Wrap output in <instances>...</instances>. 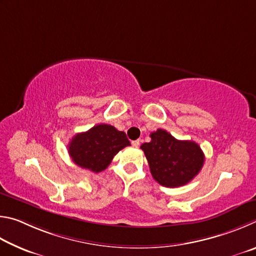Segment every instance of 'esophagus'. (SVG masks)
<instances>
[{
  "instance_id": "34e87169",
  "label": "esophagus",
  "mask_w": 256,
  "mask_h": 256,
  "mask_svg": "<svg viewBox=\"0 0 256 256\" xmlns=\"http://www.w3.org/2000/svg\"><path fill=\"white\" fill-rule=\"evenodd\" d=\"M132 145L134 146V147H138L140 145V140H132Z\"/></svg>"
}]
</instances>
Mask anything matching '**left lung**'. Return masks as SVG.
<instances>
[{
    "instance_id": "obj_1",
    "label": "left lung",
    "mask_w": 256,
    "mask_h": 256,
    "mask_svg": "<svg viewBox=\"0 0 256 256\" xmlns=\"http://www.w3.org/2000/svg\"><path fill=\"white\" fill-rule=\"evenodd\" d=\"M152 140L144 142V150L154 180L166 188L189 183L200 172L204 155L192 140H178L164 129L150 134Z\"/></svg>"
}]
</instances>
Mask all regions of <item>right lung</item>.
Here are the masks:
<instances>
[{"label": "right lung", "mask_w": 256, "mask_h": 256, "mask_svg": "<svg viewBox=\"0 0 256 256\" xmlns=\"http://www.w3.org/2000/svg\"><path fill=\"white\" fill-rule=\"evenodd\" d=\"M130 145L124 132L114 126L100 124L72 138L68 153L72 160L82 168L94 173L106 170L119 150Z\"/></svg>", "instance_id": "add662e5"}]
</instances>
